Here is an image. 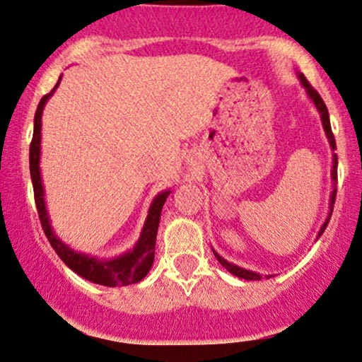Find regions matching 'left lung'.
<instances>
[{
    "label": "left lung",
    "instance_id": "obj_1",
    "mask_svg": "<svg viewBox=\"0 0 362 362\" xmlns=\"http://www.w3.org/2000/svg\"><path fill=\"white\" fill-rule=\"evenodd\" d=\"M297 79L300 81V84H302L303 89H305L308 99H310V101L313 103L315 110L319 111L320 121H322V128H324L325 136H327L330 150L334 151L335 150V139H334V134H332V128H330V119H329L327 106H325L324 101H322V98L319 95V93H317V90L313 89L310 84H308L305 77H303V74L297 72ZM330 178H332V192H330V197H329V214H327V217H325L324 224L320 226L319 233H317L315 241L322 236V234H324V230H325V228H327V224H329V221H330V216H332V211H334L335 194H337V189H335V185H337V155H335V153H332V170H330ZM212 252H214L216 259L219 261V263L223 264L226 269H228L230 275H234V276H238V278H243V280L256 281V280H263V278H272L273 276V275H261V273L252 272V269H246V268H243V267H238V264H234V263H230V261L224 259L223 256H221L219 252L214 250V247H212Z\"/></svg>",
    "mask_w": 362,
    "mask_h": 362
}]
</instances>
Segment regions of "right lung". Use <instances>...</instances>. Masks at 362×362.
Returning <instances> with one entry per match:
<instances>
[{"label": "right lung", "instance_id": "add662e5", "mask_svg": "<svg viewBox=\"0 0 362 362\" xmlns=\"http://www.w3.org/2000/svg\"><path fill=\"white\" fill-rule=\"evenodd\" d=\"M62 76L59 77L54 89L50 94L43 95L42 101L38 103L37 112H35V123H33V139L30 145V175L33 182V192L35 202H37L38 216H40V223L43 233L49 238L52 247H54L59 258L72 269L74 273L86 278V280L95 283V285L104 286H126L133 285V283L141 281L148 275L150 268L153 267L155 259V243L156 233H158L160 216H162L163 204L167 202V197L172 194V190H162L156 194L151 200L150 209H148V216L143 224L141 233H139L138 241L134 243L132 250L121 252L119 256H112V258H99V256L87 255V252L76 251L74 247L57 236V233L52 228L49 211H47L45 202V187L42 180V170H40V153H42V115L45 110V104L54 95L59 87Z\"/></svg>", "mask_w": 362, "mask_h": 362}]
</instances>
